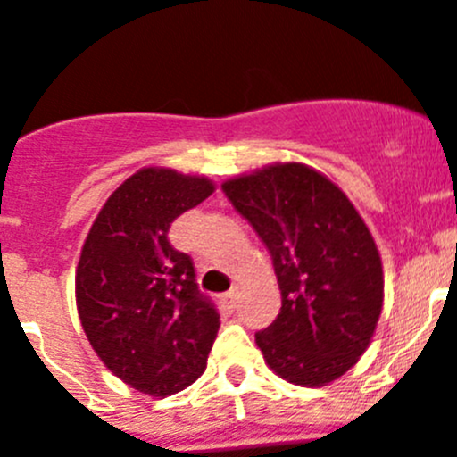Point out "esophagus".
I'll use <instances>...</instances> for the list:
<instances>
[{
  "label": "esophagus",
  "instance_id": "obj_1",
  "mask_svg": "<svg viewBox=\"0 0 457 457\" xmlns=\"http://www.w3.org/2000/svg\"><path fill=\"white\" fill-rule=\"evenodd\" d=\"M237 303H238V295L234 293H228L225 295V297H220V302H219V305H220V310H223L225 314H232L234 310H237Z\"/></svg>",
  "mask_w": 457,
  "mask_h": 457
}]
</instances>
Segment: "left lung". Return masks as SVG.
Listing matches in <instances>:
<instances>
[{
	"label": "left lung",
	"instance_id": "obj_1",
	"mask_svg": "<svg viewBox=\"0 0 457 457\" xmlns=\"http://www.w3.org/2000/svg\"><path fill=\"white\" fill-rule=\"evenodd\" d=\"M273 260L282 308L255 334L279 378L325 386L358 362L384 302L382 260L347 195L299 162L270 164L223 187Z\"/></svg>",
	"mask_w": 457,
	"mask_h": 457
}]
</instances>
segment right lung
Listing matches in <instances>:
<instances>
[{
    "instance_id": "add662e5",
    "label": "right lung",
    "mask_w": 457,
    "mask_h": 457,
    "mask_svg": "<svg viewBox=\"0 0 457 457\" xmlns=\"http://www.w3.org/2000/svg\"><path fill=\"white\" fill-rule=\"evenodd\" d=\"M212 190L208 178L140 169L110 195L79 255L75 299L88 343L152 397L193 384L217 338L219 312L199 293L193 260L169 243L173 220Z\"/></svg>"
}]
</instances>
